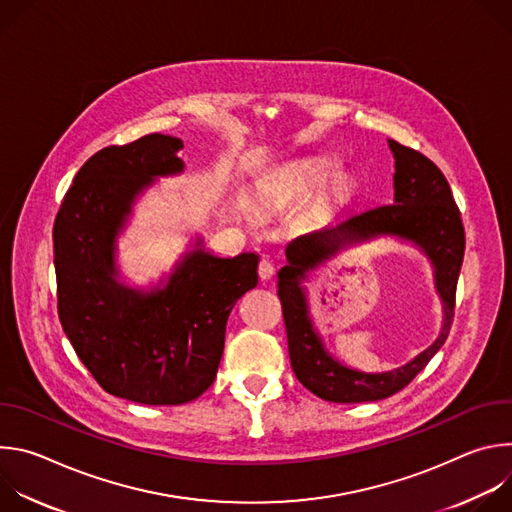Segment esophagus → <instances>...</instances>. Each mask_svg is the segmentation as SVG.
Segmentation results:
<instances>
[{
  "mask_svg": "<svg viewBox=\"0 0 512 512\" xmlns=\"http://www.w3.org/2000/svg\"><path fill=\"white\" fill-rule=\"evenodd\" d=\"M257 273H259L261 281H267V279H271V277H273V273H275V267H273V263H271L269 259H265V257H263V259L259 261Z\"/></svg>",
  "mask_w": 512,
  "mask_h": 512,
  "instance_id": "obj_1",
  "label": "esophagus"
}]
</instances>
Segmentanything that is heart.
<instances>
[{"label": "heart", "instance_id": "heart-1", "mask_svg": "<svg viewBox=\"0 0 512 512\" xmlns=\"http://www.w3.org/2000/svg\"><path fill=\"white\" fill-rule=\"evenodd\" d=\"M338 172L336 164L334 162H314V164H308L304 166L296 178H294V186H320L324 182H328L330 178H334Z\"/></svg>", "mask_w": 512, "mask_h": 512}]
</instances>
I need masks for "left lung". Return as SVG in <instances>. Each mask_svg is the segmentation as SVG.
Returning a JSON list of instances; mask_svg holds the SVG:
<instances>
[{"instance_id": "obj_1", "label": "left lung", "mask_w": 512, "mask_h": 512, "mask_svg": "<svg viewBox=\"0 0 512 512\" xmlns=\"http://www.w3.org/2000/svg\"><path fill=\"white\" fill-rule=\"evenodd\" d=\"M389 145L395 156V202L350 214L291 241L285 249L287 265L277 273L291 369L308 391L332 403L379 401L399 393L444 346L454 322L456 285L466 247L460 208L446 176L429 158L395 139H389ZM375 234H399L428 253L436 267V284L447 316L441 338L405 368L367 376L342 368L323 352L307 318L299 279L342 246Z\"/></svg>"}]
</instances>
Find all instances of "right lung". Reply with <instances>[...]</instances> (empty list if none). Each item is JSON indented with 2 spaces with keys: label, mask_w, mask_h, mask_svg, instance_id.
I'll return each instance as SVG.
<instances>
[{
  "label": "right lung",
  "mask_w": 512,
  "mask_h": 512,
  "mask_svg": "<svg viewBox=\"0 0 512 512\" xmlns=\"http://www.w3.org/2000/svg\"><path fill=\"white\" fill-rule=\"evenodd\" d=\"M182 141L143 135L91 156L54 218L58 318L77 356L111 395L182 405L214 381L235 302L257 285L255 253L188 255L170 283L139 294L113 279V241L135 194L176 174Z\"/></svg>",
  "instance_id": "obj_1"
}]
</instances>
